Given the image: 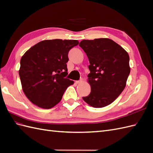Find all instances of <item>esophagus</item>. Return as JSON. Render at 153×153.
<instances>
[{
	"label": "esophagus",
	"mask_w": 153,
	"mask_h": 153,
	"mask_svg": "<svg viewBox=\"0 0 153 153\" xmlns=\"http://www.w3.org/2000/svg\"><path fill=\"white\" fill-rule=\"evenodd\" d=\"M82 81V80H76V81H75V83H76V84H79V83H80V82H81Z\"/></svg>",
	"instance_id": "1"
}]
</instances>
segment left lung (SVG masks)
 Instances as JSON below:
<instances>
[{
	"label": "left lung",
	"mask_w": 153,
	"mask_h": 153,
	"mask_svg": "<svg viewBox=\"0 0 153 153\" xmlns=\"http://www.w3.org/2000/svg\"><path fill=\"white\" fill-rule=\"evenodd\" d=\"M79 46L89 59L88 82L91 92L82 99L89 105L102 108L110 105L125 88L130 72L129 56L113 40H82Z\"/></svg>",
	"instance_id": "obj_1"
}]
</instances>
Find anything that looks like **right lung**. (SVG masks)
Returning a JSON list of instances; mask_svg holds the SVG:
<instances>
[{"mask_svg":"<svg viewBox=\"0 0 153 153\" xmlns=\"http://www.w3.org/2000/svg\"><path fill=\"white\" fill-rule=\"evenodd\" d=\"M77 40H44L22 56L19 71L23 92L35 105L45 109L60 101L66 89L74 82L68 75V53Z\"/></svg>","mask_w":153,"mask_h":153,"instance_id":"1","label":"right lung"}]
</instances>
